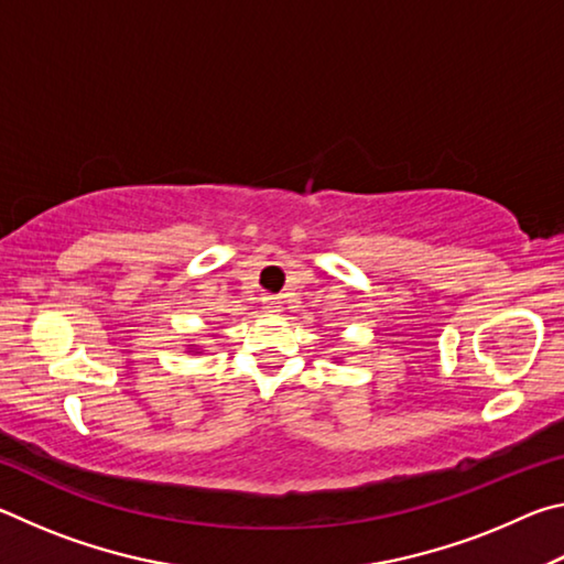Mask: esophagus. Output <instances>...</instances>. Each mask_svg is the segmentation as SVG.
<instances>
[{"instance_id":"34e87169","label":"esophagus","mask_w":564,"mask_h":564,"mask_svg":"<svg viewBox=\"0 0 564 564\" xmlns=\"http://www.w3.org/2000/svg\"><path fill=\"white\" fill-rule=\"evenodd\" d=\"M261 303H263L269 311H279V308H281V299H279V295H271V293L263 295Z\"/></svg>"}]
</instances>
